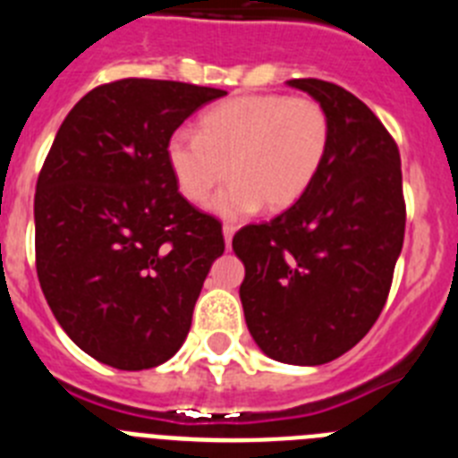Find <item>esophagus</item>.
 Returning <instances> with one entry per match:
<instances>
[{"instance_id": "esophagus-1", "label": "esophagus", "mask_w": 458, "mask_h": 458, "mask_svg": "<svg viewBox=\"0 0 458 458\" xmlns=\"http://www.w3.org/2000/svg\"><path fill=\"white\" fill-rule=\"evenodd\" d=\"M233 232H236V226L229 225V222H225V226H222V233H225V242L226 248H232V238H233Z\"/></svg>"}]
</instances>
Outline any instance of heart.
Listing matches in <instances>:
<instances>
[{"label": "heart", "mask_w": 458, "mask_h": 458, "mask_svg": "<svg viewBox=\"0 0 458 458\" xmlns=\"http://www.w3.org/2000/svg\"><path fill=\"white\" fill-rule=\"evenodd\" d=\"M330 147V116L317 98L257 93L210 107L199 135L176 131L167 141V163L179 192L192 204L229 176L213 208L241 217L264 204L284 210L317 179Z\"/></svg>", "instance_id": "heart-1"}]
</instances>
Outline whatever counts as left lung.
Here are the masks:
<instances>
[{"instance_id": "8db88e82", "label": "left lung", "mask_w": 458, "mask_h": 458, "mask_svg": "<svg viewBox=\"0 0 458 458\" xmlns=\"http://www.w3.org/2000/svg\"><path fill=\"white\" fill-rule=\"evenodd\" d=\"M326 107L330 147L317 179L270 222L242 226L241 301L250 335L286 365H326L380 317L406 232L402 157L378 116L326 80H289Z\"/></svg>"}]
</instances>
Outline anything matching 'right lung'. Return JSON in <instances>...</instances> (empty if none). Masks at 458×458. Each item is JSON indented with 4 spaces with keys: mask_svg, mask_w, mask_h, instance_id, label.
Returning a JSON list of instances; mask_svg holds the SVG:
<instances>
[{
    "mask_svg": "<svg viewBox=\"0 0 458 458\" xmlns=\"http://www.w3.org/2000/svg\"><path fill=\"white\" fill-rule=\"evenodd\" d=\"M226 91L172 80L100 84L68 112L36 181V273L84 353L123 371L181 349L222 222L174 181L167 141Z\"/></svg>",
    "mask_w": 458,
    "mask_h": 458,
    "instance_id": "right-lung-1",
    "label": "right lung"
}]
</instances>
